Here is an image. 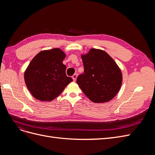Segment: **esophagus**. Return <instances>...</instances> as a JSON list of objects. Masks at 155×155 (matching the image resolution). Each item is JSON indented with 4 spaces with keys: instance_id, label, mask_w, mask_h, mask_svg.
<instances>
[{
    "instance_id": "1",
    "label": "esophagus",
    "mask_w": 155,
    "mask_h": 155,
    "mask_svg": "<svg viewBox=\"0 0 155 155\" xmlns=\"http://www.w3.org/2000/svg\"><path fill=\"white\" fill-rule=\"evenodd\" d=\"M72 79H73V80L74 81H76V79H77V74H75L73 75V76H72Z\"/></svg>"
}]
</instances>
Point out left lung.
<instances>
[{
	"mask_svg": "<svg viewBox=\"0 0 155 155\" xmlns=\"http://www.w3.org/2000/svg\"><path fill=\"white\" fill-rule=\"evenodd\" d=\"M84 74L79 75L77 83L92 102L109 101L119 92L122 74L118 64L105 51L91 48L81 55Z\"/></svg>",
	"mask_w": 155,
	"mask_h": 155,
	"instance_id": "obj_1",
	"label": "left lung"
}]
</instances>
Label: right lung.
I'll list each match as a JSON object with an SVG mask.
<instances>
[{
  "label": "right lung",
  "instance_id": "1",
  "mask_svg": "<svg viewBox=\"0 0 155 155\" xmlns=\"http://www.w3.org/2000/svg\"><path fill=\"white\" fill-rule=\"evenodd\" d=\"M66 55L59 48L43 50L33 58L25 72L26 87L35 99L50 101L73 80L63 63Z\"/></svg>",
  "mask_w": 155,
  "mask_h": 155
}]
</instances>
